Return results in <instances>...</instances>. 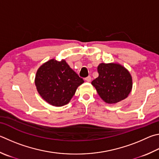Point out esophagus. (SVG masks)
<instances>
[{
    "label": "esophagus",
    "mask_w": 159,
    "mask_h": 159,
    "mask_svg": "<svg viewBox=\"0 0 159 159\" xmlns=\"http://www.w3.org/2000/svg\"><path fill=\"white\" fill-rule=\"evenodd\" d=\"M85 80L87 82H90V80H91V76H88L87 78H85Z\"/></svg>",
    "instance_id": "obj_1"
}]
</instances>
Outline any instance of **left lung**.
I'll use <instances>...</instances> for the list:
<instances>
[{"label": "left lung", "instance_id": "1", "mask_svg": "<svg viewBox=\"0 0 159 159\" xmlns=\"http://www.w3.org/2000/svg\"><path fill=\"white\" fill-rule=\"evenodd\" d=\"M99 76L92 81L100 97L107 103H116L128 97L132 89L129 71L120 64L101 63Z\"/></svg>", "mask_w": 159, "mask_h": 159}]
</instances>
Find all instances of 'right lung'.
<instances>
[{"label":"right lung","mask_w":159,"mask_h":159,"mask_svg":"<svg viewBox=\"0 0 159 159\" xmlns=\"http://www.w3.org/2000/svg\"><path fill=\"white\" fill-rule=\"evenodd\" d=\"M34 83L43 99L52 106H62L70 102L84 80L65 60L51 59L38 69Z\"/></svg>","instance_id":"right-lung-1"}]
</instances>
